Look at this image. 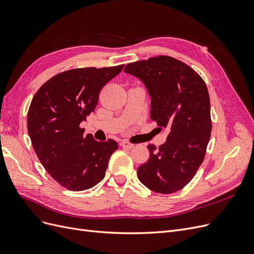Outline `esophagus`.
I'll return each instance as SVG.
<instances>
[{
  "label": "esophagus",
  "mask_w": 254,
  "mask_h": 254,
  "mask_svg": "<svg viewBox=\"0 0 254 254\" xmlns=\"http://www.w3.org/2000/svg\"><path fill=\"white\" fill-rule=\"evenodd\" d=\"M121 146L123 148H127V149H131V148H133V144H131V143H129V142H127V141H122L121 142Z\"/></svg>",
  "instance_id": "obj_1"
}]
</instances>
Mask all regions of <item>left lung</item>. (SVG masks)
Wrapping results in <instances>:
<instances>
[{
	"label": "left lung",
	"mask_w": 254,
	"mask_h": 254,
	"mask_svg": "<svg viewBox=\"0 0 254 254\" xmlns=\"http://www.w3.org/2000/svg\"><path fill=\"white\" fill-rule=\"evenodd\" d=\"M124 72L145 84L151 97V120L170 130L159 148L147 146L150 155L137 168L139 180L156 193L178 191L193 179L210 141L211 106L205 82L193 68L170 56L128 64Z\"/></svg>",
	"instance_id": "obj_1"
}]
</instances>
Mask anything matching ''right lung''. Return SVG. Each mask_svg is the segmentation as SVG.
Masks as SVG:
<instances>
[{
  "label": "right lung",
  "mask_w": 254,
  "mask_h": 254,
  "mask_svg": "<svg viewBox=\"0 0 254 254\" xmlns=\"http://www.w3.org/2000/svg\"><path fill=\"white\" fill-rule=\"evenodd\" d=\"M124 64L64 71L43 83L27 113V130L38 159L60 186L84 190L101 182L118 143L84 135L80 123L95 110L105 84Z\"/></svg>",
  "instance_id": "right-lung-1"
}]
</instances>
